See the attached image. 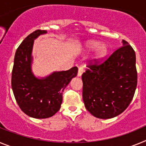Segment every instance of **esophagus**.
Wrapping results in <instances>:
<instances>
[{
  "label": "esophagus",
  "instance_id": "esophagus-1",
  "mask_svg": "<svg viewBox=\"0 0 146 146\" xmlns=\"http://www.w3.org/2000/svg\"><path fill=\"white\" fill-rule=\"evenodd\" d=\"M83 72H84V69H83V67L79 66V68H78V72H77V76H78V77H80Z\"/></svg>",
  "mask_w": 146,
  "mask_h": 146
}]
</instances>
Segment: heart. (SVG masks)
I'll list each match as a JSON object with an SVG mask.
<instances>
[{
	"label": "heart",
	"instance_id": "b5f03b06",
	"mask_svg": "<svg viewBox=\"0 0 146 146\" xmlns=\"http://www.w3.org/2000/svg\"><path fill=\"white\" fill-rule=\"evenodd\" d=\"M86 46V50L88 52H91V51H93V50L96 49V52H95V55L94 56V59L96 61H99L101 60L102 59L104 58L105 56L108 54V47H107L106 45L102 44L99 42H97V41H88L85 44Z\"/></svg>",
	"mask_w": 146,
	"mask_h": 146
}]
</instances>
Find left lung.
Returning <instances> with one entry per match:
<instances>
[{
  "label": "left lung",
  "mask_w": 146,
  "mask_h": 146,
  "mask_svg": "<svg viewBox=\"0 0 146 146\" xmlns=\"http://www.w3.org/2000/svg\"><path fill=\"white\" fill-rule=\"evenodd\" d=\"M100 63H89L82 75V98L88 112L98 118L115 117L128 108L136 90V55L125 40Z\"/></svg>",
  "instance_id": "8db88e82"
}]
</instances>
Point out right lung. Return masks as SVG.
<instances>
[{"label":"right lung","mask_w":146,"mask_h":146,"mask_svg":"<svg viewBox=\"0 0 146 146\" xmlns=\"http://www.w3.org/2000/svg\"><path fill=\"white\" fill-rule=\"evenodd\" d=\"M46 31L36 30L29 34L16 51L11 74V88L22 111L34 118H47L58 111L63 91L77 74V66L67 71L55 72L38 79L31 71L33 41Z\"/></svg>","instance_id":"obj_1"}]
</instances>
